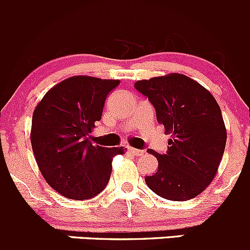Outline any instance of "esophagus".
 I'll return each mask as SVG.
<instances>
[{
  "mask_svg": "<svg viewBox=\"0 0 250 250\" xmlns=\"http://www.w3.org/2000/svg\"><path fill=\"white\" fill-rule=\"evenodd\" d=\"M127 150H128V152L131 153V154H133V155H142V154H143V150L137 149V148L128 147V148H127Z\"/></svg>",
  "mask_w": 250,
  "mask_h": 250,
  "instance_id": "34e87169",
  "label": "esophagus"
}]
</instances>
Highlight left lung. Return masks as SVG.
Returning a JSON list of instances; mask_svg holds the SVG:
<instances>
[{"instance_id":"obj_1","label":"left lung","mask_w":250,"mask_h":250,"mask_svg":"<svg viewBox=\"0 0 250 250\" xmlns=\"http://www.w3.org/2000/svg\"><path fill=\"white\" fill-rule=\"evenodd\" d=\"M148 98L157 120L171 133L167 154L146 184L162 198L184 202L201 194L215 177L226 146L221 109L206 87L184 74L171 73L135 83Z\"/></svg>"}]
</instances>
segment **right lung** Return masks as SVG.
Segmentation results:
<instances>
[{
    "mask_svg": "<svg viewBox=\"0 0 250 250\" xmlns=\"http://www.w3.org/2000/svg\"><path fill=\"white\" fill-rule=\"evenodd\" d=\"M119 80L78 75L51 88L36 105L31 147L42 176L69 199H90L104 189L113 158L123 147L92 145L90 133L102 118L108 93Z\"/></svg>",
    "mask_w": 250,
    "mask_h": 250,
    "instance_id": "obj_1",
    "label": "right lung"
}]
</instances>
